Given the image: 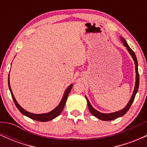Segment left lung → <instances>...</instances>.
<instances>
[{
	"mask_svg": "<svg viewBox=\"0 0 147 147\" xmlns=\"http://www.w3.org/2000/svg\"><path fill=\"white\" fill-rule=\"evenodd\" d=\"M122 38V41L123 42V44L125 45V47H126V49L128 50V51L129 52V53L131 54V55L132 56L133 60H134L135 62V65H136V86H135V89L134 91H133V93L132 95V97H131V99H130L129 102L128 103V104L126 105V106L124 109H123L122 110L117 111V112L115 113H108V114H105V113H102L99 112L97 110H95L89 102L88 99H87V97H86L87 99V103H88V109L90 111V112L92 113V115H93L94 116H95L96 117L99 118V119H102V120L104 121H110V120H113V119H116V118L122 117V115H124V114L126 113L129 110L130 107H131V104L134 100L135 97H136V93H137L138 90V87H139V82H140V77H139V73H138V61H137V58H136V55H135L134 52L133 51V50L131 49L130 47L129 46V45L127 44L126 41L123 38Z\"/></svg>",
	"mask_w": 147,
	"mask_h": 147,
	"instance_id": "8db88e82",
	"label": "left lung"
}]
</instances>
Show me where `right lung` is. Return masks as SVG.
Returning <instances> with one entry per match:
<instances>
[{"instance_id":"add662e5","label":"right lung","mask_w":147,"mask_h":147,"mask_svg":"<svg viewBox=\"0 0 147 147\" xmlns=\"http://www.w3.org/2000/svg\"><path fill=\"white\" fill-rule=\"evenodd\" d=\"M8 86H9L10 92H11V97H12L13 100H14L15 105H16V107H17V109L19 110L20 112H21L22 114L26 115L27 117L31 118V119H34V120L38 121V122H48V121L51 120V119L57 117V116H58L62 112V111H63L64 108V106H65V102H66L68 96L69 95V93H70V90H71V88H72V86H73V85H70V86L66 89L65 93H64L63 98H62V100L61 101L60 104H59L58 106H57L56 109H54V110L52 111L51 112L48 113H45V114H33V113H31L28 112V111H25L23 108H21V106H20L19 104L17 103V102H16V100L15 99L14 97V95H13L12 92H11V88H10L9 77H8Z\"/></svg>"}]
</instances>
